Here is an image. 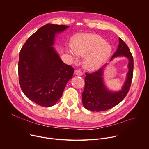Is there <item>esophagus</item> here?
<instances>
[{
  "mask_svg": "<svg viewBox=\"0 0 149 149\" xmlns=\"http://www.w3.org/2000/svg\"><path fill=\"white\" fill-rule=\"evenodd\" d=\"M74 74L77 76H82L83 74L81 70H76L74 72Z\"/></svg>",
  "mask_w": 149,
  "mask_h": 149,
  "instance_id": "esophagus-1",
  "label": "esophagus"
}]
</instances>
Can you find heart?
Segmentation results:
<instances>
[{"label": "heart", "mask_w": 149, "mask_h": 149, "mask_svg": "<svg viewBox=\"0 0 149 149\" xmlns=\"http://www.w3.org/2000/svg\"><path fill=\"white\" fill-rule=\"evenodd\" d=\"M112 47L100 36L96 34L82 33L73 39L72 47L67 48L72 59L76 61L78 56H85L84 67L90 71L99 69L110 56Z\"/></svg>", "instance_id": "1"}]
</instances>
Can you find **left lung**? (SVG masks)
Segmentation results:
<instances>
[{
	"instance_id": "obj_1",
	"label": "left lung",
	"mask_w": 149,
	"mask_h": 149,
	"mask_svg": "<svg viewBox=\"0 0 149 149\" xmlns=\"http://www.w3.org/2000/svg\"><path fill=\"white\" fill-rule=\"evenodd\" d=\"M125 56L129 60V71L126 79L120 90L111 91L107 88L103 79L105 64L99 70L93 73H86L85 77V88L82 94L84 107L91 111H103L116 107L124 99L127 95L133 77L134 60L131 52L126 44L119 38V45L117 51L110 59L117 57Z\"/></svg>"
}]
</instances>
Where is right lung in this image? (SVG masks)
I'll return each instance as SVG.
<instances>
[{"label":"right lung","mask_w":149,"mask_h":149,"mask_svg":"<svg viewBox=\"0 0 149 149\" xmlns=\"http://www.w3.org/2000/svg\"><path fill=\"white\" fill-rule=\"evenodd\" d=\"M68 27L46 24L32 35L20 50V87L26 97L38 105L54 106L73 77L74 69L63 63L54 47L55 36Z\"/></svg>","instance_id":"obj_1"}]
</instances>
